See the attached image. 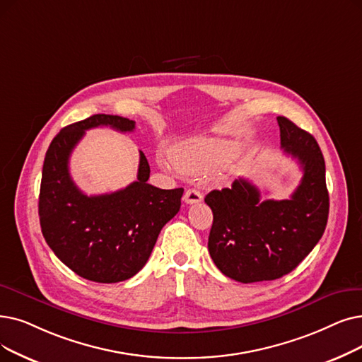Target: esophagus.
Here are the masks:
<instances>
[{
  "label": "esophagus",
  "mask_w": 362,
  "mask_h": 362,
  "mask_svg": "<svg viewBox=\"0 0 362 362\" xmlns=\"http://www.w3.org/2000/svg\"><path fill=\"white\" fill-rule=\"evenodd\" d=\"M183 199H185L186 204H195V202L202 201V195L197 189H187L183 195Z\"/></svg>",
  "instance_id": "obj_1"
}]
</instances>
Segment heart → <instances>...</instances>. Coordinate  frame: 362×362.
<instances>
[{
	"mask_svg": "<svg viewBox=\"0 0 362 362\" xmlns=\"http://www.w3.org/2000/svg\"><path fill=\"white\" fill-rule=\"evenodd\" d=\"M232 155V148L216 139H191L173 149V161L189 175H201L223 165Z\"/></svg>",
	"mask_w": 362,
	"mask_h": 362,
	"instance_id": "obj_1",
	"label": "heart"
}]
</instances>
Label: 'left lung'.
Wrapping results in <instances>:
<instances>
[{
	"label": "left lung",
	"mask_w": 362,
	"mask_h": 362,
	"mask_svg": "<svg viewBox=\"0 0 362 362\" xmlns=\"http://www.w3.org/2000/svg\"><path fill=\"white\" fill-rule=\"evenodd\" d=\"M281 148L300 164L303 177L288 199H260L240 177L206 197L213 211L209 251L223 275L250 284L296 269L318 244L327 226L328 191L322 152L308 132L278 117Z\"/></svg>",
	"instance_id": "8db88e82"
}]
</instances>
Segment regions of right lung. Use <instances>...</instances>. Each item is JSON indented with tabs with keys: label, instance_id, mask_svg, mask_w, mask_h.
Returning <instances> with one entry per match:
<instances>
[{
	"label": "right lung",
	"instance_id": "obj_1",
	"mask_svg": "<svg viewBox=\"0 0 362 362\" xmlns=\"http://www.w3.org/2000/svg\"><path fill=\"white\" fill-rule=\"evenodd\" d=\"M94 127L127 133L136 122L98 114L62 129L44 158L38 214L44 238L62 263L86 279L111 284L144 268L161 229L180 210L183 187L149 185L151 168L140 151L136 182L112 194H83L69 175V156Z\"/></svg>",
	"mask_w": 362,
	"mask_h": 362
}]
</instances>
